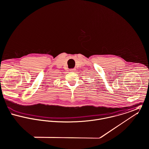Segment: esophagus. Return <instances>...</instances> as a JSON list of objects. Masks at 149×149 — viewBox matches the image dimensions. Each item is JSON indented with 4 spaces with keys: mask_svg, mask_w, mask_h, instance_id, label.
Returning a JSON list of instances; mask_svg holds the SVG:
<instances>
[{
    "mask_svg": "<svg viewBox=\"0 0 149 149\" xmlns=\"http://www.w3.org/2000/svg\"><path fill=\"white\" fill-rule=\"evenodd\" d=\"M75 68H72V69H70V71H71V72H74V71H75Z\"/></svg>",
    "mask_w": 149,
    "mask_h": 149,
    "instance_id": "34e87169",
    "label": "esophagus"
}]
</instances>
